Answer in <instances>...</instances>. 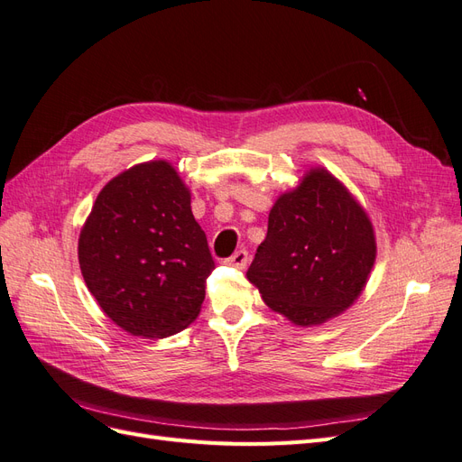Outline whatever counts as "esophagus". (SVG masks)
Listing matches in <instances>:
<instances>
[{
	"label": "esophagus",
	"mask_w": 462,
	"mask_h": 462,
	"mask_svg": "<svg viewBox=\"0 0 462 462\" xmlns=\"http://www.w3.org/2000/svg\"><path fill=\"white\" fill-rule=\"evenodd\" d=\"M223 263H227V265H233V268H239V270H245L246 268V263H248V253L245 248H241V250H236V253L233 254V256H229V258H226L223 260Z\"/></svg>",
	"instance_id": "obj_1"
}]
</instances>
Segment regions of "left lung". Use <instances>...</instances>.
I'll return each mask as SVG.
<instances>
[{
  "label": "left lung",
  "mask_w": 462,
  "mask_h": 462,
  "mask_svg": "<svg viewBox=\"0 0 462 462\" xmlns=\"http://www.w3.org/2000/svg\"><path fill=\"white\" fill-rule=\"evenodd\" d=\"M374 260L365 209L331 173L312 170L273 204L246 277L272 310L297 326H314L355 302Z\"/></svg>",
  "instance_id": "left-lung-1"
}]
</instances>
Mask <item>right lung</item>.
Returning <instances> with one entry per match:
<instances>
[{
  "label": "right lung",
  "instance_id": "1",
  "mask_svg": "<svg viewBox=\"0 0 462 462\" xmlns=\"http://www.w3.org/2000/svg\"><path fill=\"white\" fill-rule=\"evenodd\" d=\"M79 262L102 310L152 339L199 316L216 268L189 189L167 162L134 165L102 189L80 231Z\"/></svg>",
  "mask_w": 462,
  "mask_h": 462
}]
</instances>
